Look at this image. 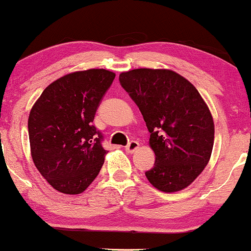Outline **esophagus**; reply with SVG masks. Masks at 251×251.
Here are the masks:
<instances>
[{"label":"esophagus","instance_id":"esophagus-1","mask_svg":"<svg viewBox=\"0 0 251 251\" xmlns=\"http://www.w3.org/2000/svg\"><path fill=\"white\" fill-rule=\"evenodd\" d=\"M138 148H140V143H138L137 141H131L130 143L126 147V151L128 153H134L135 151L138 149Z\"/></svg>","mask_w":251,"mask_h":251}]
</instances>
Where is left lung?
Returning a JSON list of instances; mask_svg holds the SVG:
<instances>
[{"label": "left lung", "mask_w": 251, "mask_h": 251, "mask_svg": "<svg viewBox=\"0 0 251 251\" xmlns=\"http://www.w3.org/2000/svg\"><path fill=\"white\" fill-rule=\"evenodd\" d=\"M121 86L140 108L156 154L145 172L157 190L186 188L203 171L214 144V122L198 89L171 70L136 69L120 74Z\"/></svg>", "instance_id": "obj_1"}]
</instances>
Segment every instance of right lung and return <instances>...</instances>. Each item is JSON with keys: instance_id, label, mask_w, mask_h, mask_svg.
<instances>
[{"instance_id": "obj_1", "label": "right lung", "mask_w": 251, "mask_h": 251, "mask_svg": "<svg viewBox=\"0 0 251 251\" xmlns=\"http://www.w3.org/2000/svg\"><path fill=\"white\" fill-rule=\"evenodd\" d=\"M115 73L78 71L55 80L31 108L27 129L32 160L54 190L79 194L97 178L107 150L93 126Z\"/></svg>"}]
</instances>
